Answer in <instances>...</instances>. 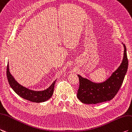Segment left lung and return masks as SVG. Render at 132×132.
Wrapping results in <instances>:
<instances>
[{
    "instance_id": "8db88e82",
    "label": "left lung",
    "mask_w": 132,
    "mask_h": 132,
    "mask_svg": "<svg viewBox=\"0 0 132 132\" xmlns=\"http://www.w3.org/2000/svg\"><path fill=\"white\" fill-rule=\"evenodd\" d=\"M123 45L124 57L121 65L105 81L96 83L78 75L79 87L77 97L82 103L96 104L106 102L112 100L117 94L123 82L128 66L127 49L125 44Z\"/></svg>"
}]
</instances>
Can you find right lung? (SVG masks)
Here are the masks:
<instances>
[{
	"label": "right lung",
	"mask_w": 132,
	"mask_h": 132,
	"mask_svg": "<svg viewBox=\"0 0 132 132\" xmlns=\"http://www.w3.org/2000/svg\"><path fill=\"white\" fill-rule=\"evenodd\" d=\"M7 77L9 84L15 92L22 98L27 100L33 102H42L47 101L52 97L53 93L55 80L51 86L46 90L43 91H34L23 87L15 80L10 73L9 70L8 63L7 67Z\"/></svg>",
	"instance_id": "obj_1"
}]
</instances>
